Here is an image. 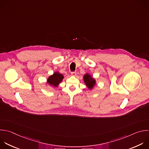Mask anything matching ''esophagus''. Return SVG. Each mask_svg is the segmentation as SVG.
<instances>
[{"label": "esophagus", "instance_id": "obj_1", "mask_svg": "<svg viewBox=\"0 0 149 149\" xmlns=\"http://www.w3.org/2000/svg\"><path fill=\"white\" fill-rule=\"evenodd\" d=\"M76 75H77V74H76V72H71V75H72V76H73V77H75V76H76Z\"/></svg>", "mask_w": 149, "mask_h": 149}]
</instances>
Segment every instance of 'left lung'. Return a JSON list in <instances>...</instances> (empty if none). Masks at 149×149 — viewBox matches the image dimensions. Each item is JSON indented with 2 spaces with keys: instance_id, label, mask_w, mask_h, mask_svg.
<instances>
[{
  "instance_id": "1",
  "label": "left lung",
  "mask_w": 149,
  "mask_h": 149,
  "mask_svg": "<svg viewBox=\"0 0 149 149\" xmlns=\"http://www.w3.org/2000/svg\"><path fill=\"white\" fill-rule=\"evenodd\" d=\"M84 81L86 87L89 89L92 90L96 85V79L93 78L91 75L88 73H86L83 77Z\"/></svg>"
}]
</instances>
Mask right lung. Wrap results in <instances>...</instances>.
I'll return each mask as SVG.
<instances>
[{"mask_svg": "<svg viewBox=\"0 0 149 149\" xmlns=\"http://www.w3.org/2000/svg\"><path fill=\"white\" fill-rule=\"evenodd\" d=\"M64 77L63 74H60L59 72L56 71L53 73V75H49L47 79L46 83L54 88L57 87L59 84L62 82Z\"/></svg>", "mask_w": 149, "mask_h": 149, "instance_id": "right-lung-1", "label": "right lung"}]
</instances>
